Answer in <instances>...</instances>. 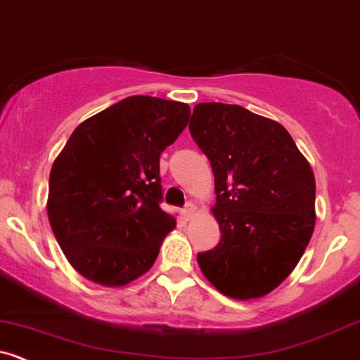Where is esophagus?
<instances>
[{
  "mask_svg": "<svg viewBox=\"0 0 360 360\" xmlns=\"http://www.w3.org/2000/svg\"><path fill=\"white\" fill-rule=\"evenodd\" d=\"M195 214H196V207L193 205V203H188V205L183 209V215L186 217V221H190V219L195 217Z\"/></svg>",
  "mask_w": 360,
  "mask_h": 360,
  "instance_id": "1",
  "label": "esophagus"
}]
</instances>
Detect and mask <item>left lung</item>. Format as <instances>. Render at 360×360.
Segmentation results:
<instances>
[{"label": "left lung", "mask_w": 360, "mask_h": 360, "mask_svg": "<svg viewBox=\"0 0 360 360\" xmlns=\"http://www.w3.org/2000/svg\"><path fill=\"white\" fill-rule=\"evenodd\" d=\"M191 138L209 157L221 241L198 253L203 276L236 300L278 288L316 224V179L290 132L240 105L198 103Z\"/></svg>", "instance_id": "8db88e82"}]
</instances>
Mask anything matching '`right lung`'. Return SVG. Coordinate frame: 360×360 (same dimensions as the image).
I'll use <instances>...</instances> for the list:
<instances>
[{
	"label": "right lung",
	"instance_id": "obj_1",
	"mask_svg": "<svg viewBox=\"0 0 360 360\" xmlns=\"http://www.w3.org/2000/svg\"><path fill=\"white\" fill-rule=\"evenodd\" d=\"M190 107L129 96L75 127L53 162L48 219L79 274L124 286L153 266L176 219L160 209V155Z\"/></svg>",
	"mask_w": 360,
	"mask_h": 360
}]
</instances>
